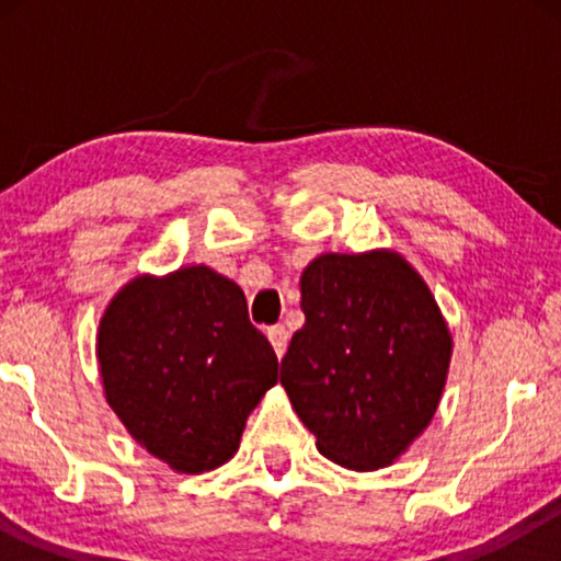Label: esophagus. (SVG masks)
I'll use <instances>...</instances> for the list:
<instances>
[{
  "mask_svg": "<svg viewBox=\"0 0 561 561\" xmlns=\"http://www.w3.org/2000/svg\"><path fill=\"white\" fill-rule=\"evenodd\" d=\"M267 340H271L275 355H278V357L286 355V347H288V332H286V327L275 324V327L267 329Z\"/></svg>",
  "mask_w": 561,
  "mask_h": 561,
  "instance_id": "34e87169",
  "label": "esophagus"
}]
</instances>
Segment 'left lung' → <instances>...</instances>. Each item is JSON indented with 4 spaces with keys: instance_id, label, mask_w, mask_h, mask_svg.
I'll return each instance as SVG.
<instances>
[{
    "instance_id": "8db88e82",
    "label": "left lung",
    "mask_w": 561,
    "mask_h": 561,
    "mask_svg": "<svg viewBox=\"0 0 561 561\" xmlns=\"http://www.w3.org/2000/svg\"><path fill=\"white\" fill-rule=\"evenodd\" d=\"M301 311L280 363L298 419L347 470L393 465L432 424L455 347L426 280L396 250L324 252L301 273Z\"/></svg>"
}]
</instances>
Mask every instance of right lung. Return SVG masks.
<instances>
[{
	"label": "right lung",
	"mask_w": 561,
	"mask_h": 561,
	"mask_svg": "<svg viewBox=\"0 0 561 561\" xmlns=\"http://www.w3.org/2000/svg\"><path fill=\"white\" fill-rule=\"evenodd\" d=\"M96 359L129 436L183 474L229 462L278 382V357L250 324L242 288L209 265L125 283L99 321Z\"/></svg>",
	"instance_id": "add662e5"
}]
</instances>
